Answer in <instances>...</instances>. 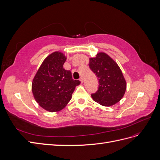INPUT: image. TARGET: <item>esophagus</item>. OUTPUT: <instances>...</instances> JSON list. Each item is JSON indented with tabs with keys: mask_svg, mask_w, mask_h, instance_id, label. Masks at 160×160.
Segmentation results:
<instances>
[{
	"mask_svg": "<svg viewBox=\"0 0 160 160\" xmlns=\"http://www.w3.org/2000/svg\"><path fill=\"white\" fill-rule=\"evenodd\" d=\"M79 80H80V81L81 82V83H83V77H80Z\"/></svg>",
	"mask_w": 160,
	"mask_h": 160,
	"instance_id": "esophagus-1",
	"label": "esophagus"
}]
</instances>
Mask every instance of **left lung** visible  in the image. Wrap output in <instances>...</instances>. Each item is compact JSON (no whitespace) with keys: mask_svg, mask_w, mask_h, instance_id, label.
I'll return each instance as SVG.
<instances>
[{"mask_svg":"<svg viewBox=\"0 0 160 160\" xmlns=\"http://www.w3.org/2000/svg\"><path fill=\"white\" fill-rule=\"evenodd\" d=\"M89 61V68L99 80L98 89L91 94L92 98L103 106L119 102L126 90V81L118 65L105 52H99Z\"/></svg>","mask_w":160,"mask_h":160,"instance_id":"obj_1","label":"left lung"}]
</instances>
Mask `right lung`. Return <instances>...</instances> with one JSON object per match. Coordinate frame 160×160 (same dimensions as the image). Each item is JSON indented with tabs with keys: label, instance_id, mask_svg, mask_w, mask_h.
I'll return each instance as SVG.
<instances>
[{
	"label": "right lung",
	"instance_id": "right-lung-1",
	"mask_svg": "<svg viewBox=\"0 0 160 160\" xmlns=\"http://www.w3.org/2000/svg\"><path fill=\"white\" fill-rule=\"evenodd\" d=\"M66 59L62 52H52L42 62L32 81L34 98L41 108L50 112L63 109L81 83L72 78L70 71L64 69Z\"/></svg>",
	"mask_w": 160,
	"mask_h": 160
}]
</instances>
